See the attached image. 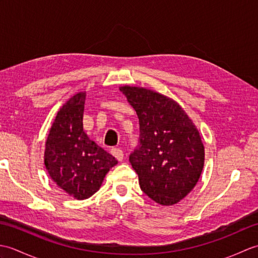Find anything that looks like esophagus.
Wrapping results in <instances>:
<instances>
[{
    "label": "esophagus",
    "instance_id": "obj_1",
    "mask_svg": "<svg viewBox=\"0 0 258 258\" xmlns=\"http://www.w3.org/2000/svg\"><path fill=\"white\" fill-rule=\"evenodd\" d=\"M111 153H112V155H113L115 158H116L117 161H122V160H123L124 153H123V151L120 150V149H117V147H114V149L111 150Z\"/></svg>",
    "mask_w": 258,
    "mask_h": 258
}]
</instances>
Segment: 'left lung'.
<instances>
[{"mask_svg":"<svg viewBox=\"0 0 258 258\" xmlns=\"http://www.w3.org/2000/svg\"><path fill=\"white\" fill-rule=\"evenodd\" d=\"M119 91L140 120V145L130 162L141 189L161 205L177 204L195 187L204 167L199 130L168 96L139 86H120Z\"/></svg>","mask_w":258,"mask_h":258,"instance_id":"1","label":"left lung"}]
</instances>
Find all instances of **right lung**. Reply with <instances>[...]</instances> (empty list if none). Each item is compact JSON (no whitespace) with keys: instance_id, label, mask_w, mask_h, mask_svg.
Segmentation results:
<instances>
[{"instance_id":"add662e5","label":"right lung","mask_w":258,"mask_h":258,"mask_svg":"<svg viewBox=\"0 0 258 258\" xmlns=\"http://www.w3.org/2000/svg\"><path fill=\"white\" fill-rule=\"evenodd\" d=\"M86 92L76 93L59 108L45 142L44 164L53 182L76 200L100 189L117 161L83 130Z\"/></svg>"}]
</instances>
